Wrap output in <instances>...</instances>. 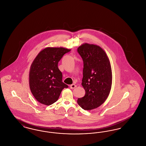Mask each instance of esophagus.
<instances>
[{
	"label": "esophagus",
	"mask_w": 146,
	"mask_h": 146,
	"mask_svg": "<svg viewBox=\"0 0 146 146\" xmlns=\"http://www.w3.org/2000/svg\"><path fill=\"white\" fill-rule=\"evenodd\" d=\"M76 85L75 84H72L70 85V88L73 89H74L75 88H76Z\"/></svg>",
	"instance_id": "esophagus-1"
}]
</instances>
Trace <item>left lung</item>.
Wrapping results in <instances>:
<instances>
[{"mask_svg":"<svg viewBox=\"0 0 146 146\" xmlns=\"http://www.w3.org/2000/svg\"><path fill=\"white\" fill-rule=\"evenodd\" d=\"M83 58V77L82 85L85 91L78 104L84 110L97 108L108 97L112 84V72L109 58L100 46L84 43L78 48Z\"/></svg>","mask_w":146,"mask_h":146,"instance_id":"1","label":"left lung"}]
</instances>
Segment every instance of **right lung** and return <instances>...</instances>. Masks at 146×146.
I'll list each match as a JSON object with an SVG mask.
<instances>
[{"label":"right lung","mask_w":146,"mask_h":146,"mask_svg":"<svg viewBox=\"0 0 146 146\" xmlns=\"http://www.w3.org/2000/svg\"><path fill=\"white\" fill-rule=\"evenodd\" d=\"M70 49L47 47L41 50L32 63L29 73V85L35 98L46 106L56 102L64 88L62 74L58 63Z\"/></svg>","instance_id":"add662e5"}]
</instances>
